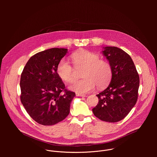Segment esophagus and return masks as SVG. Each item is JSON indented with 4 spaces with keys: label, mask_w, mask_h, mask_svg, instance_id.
Returning a JSON list of instances; mask_svg holds the SVG:
<instances>
[{
    "label": "esophagus",
    "mask_w": 157,
    "mask_h": 157,
    "mask_svg": "<svg viewBox=\"0 0 157 157\" xmlns=\"http://www.w3.org/2000/svg\"><path fill=\"white\" fill-rule=\"evenodd\" d=\"M76 95L77 96H79V97H86V96L84 95V94H79V93H76Z\"/></svg>",
    "instance_id": "esophagus-1"
}]
</instances>
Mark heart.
<instances>
[{
  "label": "heart",
  "instance_id": "heart-1",
  "mask_svg": "<svg viewBox=\"0 0 157 157\" xmlns=\"http://www.w3.org/2000/svg\"><path fill=\"white\" fill-rule=\"evenodd\" d=\"M71 58L76 69L84 68L82 77L84 78L71 85V90L87 93L94 90L96 85L101 89L110 82L113 75L110 64L105 60L100 59L98 54L82 50L73 53ZM56 71L59 77L66 82H72L76 79L75 68L66 59L59 62Z\"/></svg>",
  "mask_w": 157,
  "mask_h": 157
}]
</instances>
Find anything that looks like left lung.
I'll use <instances>...</instances> for the list:
<instances>
[{
    "mask_svg": "<svg viewBox=\"0 0 157 157\" xmlns=\"http://www.w3.org/2000/svg\"><path fill=\"white\" fill-rule=\"evenodd\" d=\"M102 55L110 64L113 75L108 87L96 95L98 105L93 109L100 120L117 122L130 113L138 98L139 76L131 57L116 47H103Z\"/></svg>",
    "mask_w": 157,
    "mask_h": 157,
    "instance_id": "obj_1",
    "label": "left lung"
}]
</instances>
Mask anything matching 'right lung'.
<instances>
[{"label":"right lung","mask_w":157,"mask_h":157,"mask_svg":"<svg viewBox=\"0 0 157 157\" xmlns=\"http://www.w3.org/2000/svg\"><path fill=\"white\" fill-rule=\"evenodd\" d=\"M66 53L68 49L58 48L37 53L29 59L21 73V102L29 116L41 125H55L70 114L76 94L65 89L56 71Z\"/></svg>","instance_id":"1"}]
</instances>
